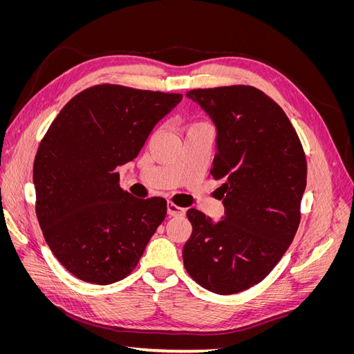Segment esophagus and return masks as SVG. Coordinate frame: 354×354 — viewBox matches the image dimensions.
Segmentation results:
<instances>
[{"mask_svg": "<svg viewBox=\"0 0 354 354\" xmlns=\"http://www.w3.org/2000/svg\"><path fill=\"white\" fill-rule=\"evenodd\" d=\"M167 212H168L169 217H181V216H185L186 209L181 208V207L174 205L173 202H168V203H167Z\"/></svg>", "mask_w": 354, "mask_h": 354, "instance_id": "34e87169", "label": "esophagus"}]
</instances>
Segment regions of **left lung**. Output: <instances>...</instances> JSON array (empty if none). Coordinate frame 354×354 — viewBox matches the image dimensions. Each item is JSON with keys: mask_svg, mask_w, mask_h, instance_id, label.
Returning a JSON list of instances; mask_svg holds the SVG:
<instances>
[{"mask_svg": "<svg viewBox=\"0 0 354 354\" xmlns=\"http://www.w3.org/2000/svg\"><path fill=\"white\" fill-rule=\"evenodd\" d=\"M216 125L211 176L224 216L190 208L183 263L192 279L220 295L245 291L269 274L291 245L307 183L301 142L276 102L250 85L187 91Z\"/></svg>", "mask_w": 354, "mask_h": 354, "instance_id": "obj_1", "label": "left lung"}]
</instances>
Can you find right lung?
I'll use <instances>...</instances> for the list:
<instances>
[{
  "label": "right lung",
  "instance_id": "obj_1",
  "mask_svg": "<svg viewBox=\"0 0 354 354\" xmlns=\"http://www.w3.org/2000/svg\"><path fill=\"white\" fill-rule=\"evenodd\" d=\"M181 94L94 85L71 99L39 143L37 217L60 264L78 279L109 285L130 274L167 216L164 198L120 187L133 160Z\"/></svg>",
  "mask_w": 354,
  "mask_h": 354
}]
</instances>
